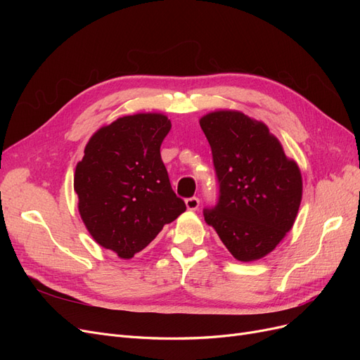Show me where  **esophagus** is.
Here are the masks:
<instances>
[{"label":"esophagus","mask_w":360,"mask_h":360,"mask_svg":"<svg viewBox=\"0 0 360 360\" xmlns=\"http://www.w3.org/2000/svg\"><path fill=\"white\" fill-rule=\"evenodd\" d=\"M200 205V200L197 197H191V198H186V207L188 210H197Z\"/></svg>","instance_id":"esophagus-1"}]
</instances>
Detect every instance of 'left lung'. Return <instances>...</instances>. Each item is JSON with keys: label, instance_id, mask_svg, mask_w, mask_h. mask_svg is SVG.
I'll use <instances>...</instances> for the list:
<instances>
[{"label": "left lung", "instance_id": "1", "mask_svg": "<svg viewBox=\"0 0 360 360\" xmlns=\"http://www.w3.org/2000/svg\"><path fill=\"white\" fill-rule=\"evenodd\" d=\"M209 141L219 197L204 219L238 261L263 258L291 230L302 176L266 124L237 111L200 120Z\"/></svg>", "mask_w": 360, "mask_h": 360}]
</instances>
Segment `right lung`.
Here are the masks:
<instances>
[{
  "instance_id": "right-lung-1",
  "label": "right lung",
  "mask_w": 360,
  "mask_h": 360,
  "mask_svg": "<svg viewBox=\"0 0 360 360\" xmlns=\"http://www.w3.org/2000/svg\"><path fill=\"white\" fill-rule=\"evenodd\" d=\"M169 129L162 114L122 117L97 130L76 165L75 191L86 230L120 258H132L186 210L160 158Z\"/></svg>"
}]
</instances>
